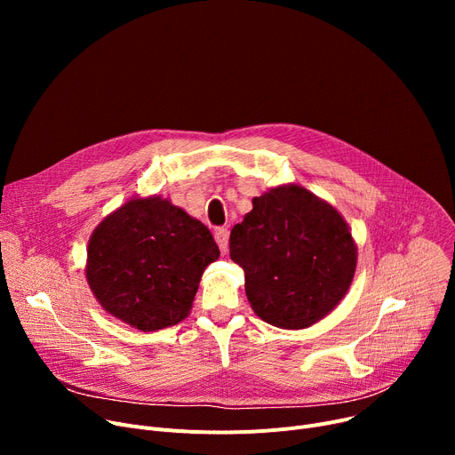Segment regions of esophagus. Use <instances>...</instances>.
Returning a JSON list of instances; mask_svg holds the SVG:
<instances>
[{
  "label": "esophagus",
  "mask_w": 455,
  "mask_h": 455,
  "mask_svg": "<svg viewBox=\"0 0 455 455\" xmlns=\"http://www.w3.org/2000/svg\"><path fill=\"white\" fill-rule=\"evenodd\" d=\"M213 237H215V243H218L221 254H227V251H228V230L223 228V227L215 228Z\"/></svg>",
  "instance_id": "1"
}]
</instances>
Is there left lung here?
Returning a JSON list of instances; mask_svg holds the SVG:
<instances>
[{
  "instance_id": "8db88e82",
  "label": "left lung",
  "mask_w": 455,
  "mask_h": 455,
  "mask_svg": "<svg viewBox=\"0 0 455 455\" xmlns=\"http://www.w3.org/2000/svg\"><path fill=\"white\" fill-rule=\"evenodd\" d=\"M230 258L245 271L254 314L273 326L300 330L343 300L357 247L330 203L299 184H283L252 199V210L230 232Z\"/></svg>"
}]
</instances>
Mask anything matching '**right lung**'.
I'll use <instances>...</instances> for the list:
<instances>
[{"mask_svg": "<svg viewBox=\"0 0 455 455\" xmlns=\"http://www.w3.org/2000/svg\"><path fill=\"white\" fill-rule=\"evenodd\" d=\"M220 258L212 232L170 199L134 197L95 227L86 280L112 317L141 331L189 315L201 276Z\"/></svg>", "mask_w": 455, "mask_h": 455, "instance_id": "obj_1", "label": "right lung"}]
</instances>
